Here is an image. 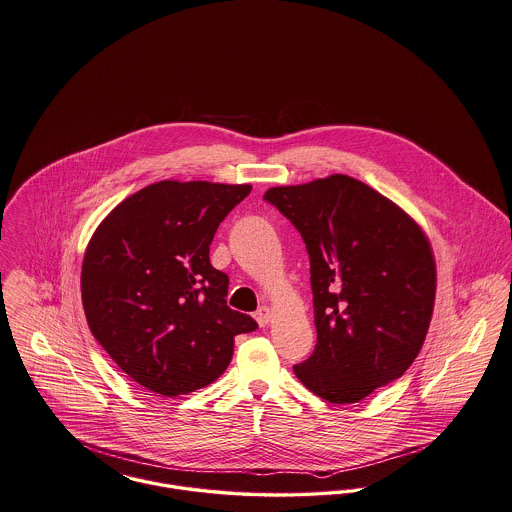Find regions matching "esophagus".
I'll return each mask as SVG.
<instances>
[{
	"instance_id": "obj_1",
	"label": "esophagus",
	"mask_w": 512,
	"mask_h": 512,
	"mask_svg": "<svg viewBox=\"0 0 512 512\" xmlns=\"http://www.w3.org/2000/svg\"><path fill=\"white\" fill-rule=\"evenodd\" d=\"M254 318H256V322L260 324V326H266L270 320H272V308L270 307H260L256 312H254Z\"/></svg>"
}]
</instances>
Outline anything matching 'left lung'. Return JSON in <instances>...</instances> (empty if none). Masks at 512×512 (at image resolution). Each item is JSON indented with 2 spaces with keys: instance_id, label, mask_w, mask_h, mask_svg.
I'll return each mask as SVG.
<instances>
[{
  "instance_id": "1",
  "label": "left lung",
  "mask_w": 512,
  "mask_h": 512,
  "mask_svg": "<svg viewBox=\"0 0 512 512\" xmlns=\"http://www.w3.org/2000/svg\"><path fill=\"white\" fill-rule=\"evenodd\" d=\"M264 198L310 258L316 347L293 371L330 404H355L404 375L427 336L437 266L408 213L347 174L275 186Z\"/></svg>"
}]
</instances>
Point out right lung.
Here are the masks:
<instances>
[{"label": "right lung", "mask_w": 512, "mask_h": 512, "mask_svg": "<svg viewBox=\"0 0 512 512\" xmlns=\"http://www.w3.org/2000/svg\"><path fill=\"white\" fill-rule=\"evenodd\" d=\"M250 184L161 180L116 205L93 233L81 301L95 340L137 384L190 394L225 373L256 320L227 307L229 277L209 262L219 223Z\"/></svg>", "instance_id": "add662e5"}]
</instances>
